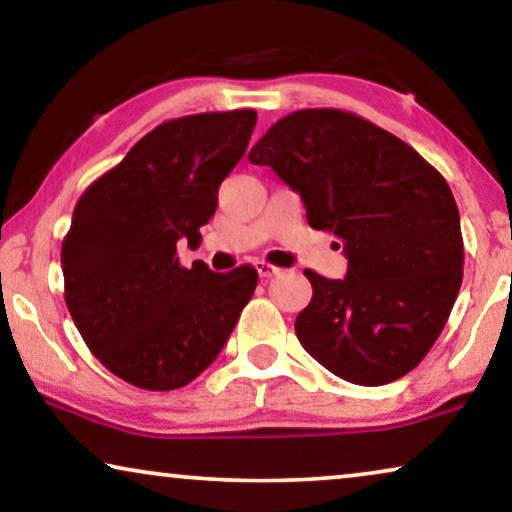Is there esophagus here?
I'll return each mask as SVG.
<instances>
[{"instance_id":"esophagus-1","label":"esophagus","mask_w":512,"mask_h":512,"mask_svg":"<svg viewBox=\"0 0 512 512\" xmlns=\"http://www.w3.org/2000/svg\"><path fill=\"white\" fill-rule=\"evenodd\" d=\"M256 272H258V277H263V279H270V277L279 275V268H277V265H272V263L258 261V263H256Z\"/></svg>"}]
</instances>
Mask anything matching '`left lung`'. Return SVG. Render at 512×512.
<instances>
[{
	"label": "left lung",
	"mask_w": 512,
	"mask_h": 512,
	"mask_svg": "<svg viewBox=\"0 0 512 512\" xmlns=\"http://www.w3.org/2000/svg\"><path fill=\"white\" fill-rule=\"evenodd\" d=\"M303 198L307 223L340 237L347 277L305 270L300 345L361 387L408 375L438 340L464 277L454 195L391 132L340 109H300L249 151Z\"/></svg>",
	"instance_id": "left-lung-1"
}]
</instances>
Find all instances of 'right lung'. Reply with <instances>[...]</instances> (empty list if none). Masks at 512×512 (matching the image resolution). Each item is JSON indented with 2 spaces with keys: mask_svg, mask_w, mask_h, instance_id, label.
<instances>
[{
  "mask_svg": "<svg viewBox=\"0 0 512 512\" xmlns=\"http://www.w3.org/2000/svg\"><path fill=\"white\" fill-rule=\"evenodd\" d=\"M254 125V109L167 121L76 202L60 254L67 310L102 366L139 389L195 380L254 296L249 265L216 275L177 258V242L200 244Z\"/></svg>",
  "mask_w": 512,
  "mask_h": 512,
  "instance_id": "1",
  "label": "right lung"
}]
</instances>
